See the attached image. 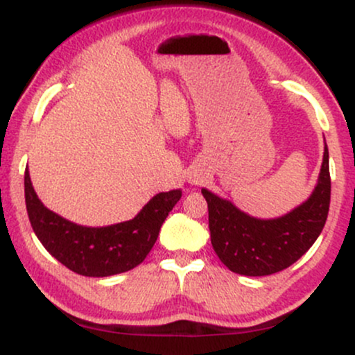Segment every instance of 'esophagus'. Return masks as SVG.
<instances>
[{
    "instance_id": "obj_1",
    "label": "esophagus",
    "mask_w": 355,
    "mask_h": 355,
    "mask_svg": "<svg viewBox=\"0 0 355 355\" xmlns=\"http://www.w3.org/2000/svg\"><path fill=\"white\" fill-rule=\"evenodd\" d=\"M205 178L207 173L202 168H193L189 173V183H191V185H200V183L205 182Z\"/></svg>"
}]
</instances>
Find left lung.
I'll return each instance as SVG.
<instances>
[{
  "instance_id": "1",
  "label": "left lung",
  "mask_w": 355,
  "mask_h": 355,
  "mask_svg": "<svg viewBox=\"0 0 355 355\" xmlns=\"http://www.w3.org/2000/svg\"><path fill=\"white\" fill-rule=\"evenodd\" d=\"M202 195L209 203L211 247L223 266L248 277L275 274L297 262L324 229L331 205L327 145L312 195L279 218L250 217L207 189Z\"/></svg>"
}]
</instances>
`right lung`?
I'll return each instance as SVG.
<instances>
[{
    "mask_svg": "<svg viewBox=\"0 0 355 355\" xmlns=\"http://www.w3.org/2000/svg\"><path fill=\"white\" fill-rule=\"evenodd\" d=\"M180 197V189L162 191L135 218L108 227H85L46 209L33 189L28 166L24 172V200L36 237L58 262L85 277H110L140 266Z\"/></svg>",
    "mask_w": 355,
    "mask_h": 355,
    "instance_id": "add662e5",
    "label": "right lung"
}]
</instances>
